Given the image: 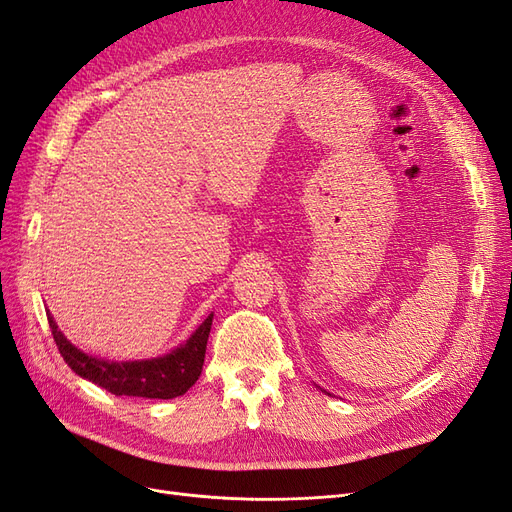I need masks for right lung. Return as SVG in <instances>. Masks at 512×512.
Returning <instances> with one entry per match:
<instances>
[{
  "instance_id": "obj_1",
  "label": "right lung",
  "mask_w": 512,
  "mask_h": 512,
  "mask_svg": "<svg viewBox=\"0 0 512 512\" xmlns=\"http://www.w3.org/2000/svg\"><path fill=\"white\" fill-rule=\"evenodd\" d=\"M49 327L53 331L55 344L64 356L68 367L81 378L94 382L113 395L128 397H147V399H173L183 395L198 380L205 363L207 339L211 331L213 314L192 333V337L183 346L175 348L166 356L147 361H106L98 356L85 354L57 329L51 314Z\"/></svg>"
}]
</instances>
